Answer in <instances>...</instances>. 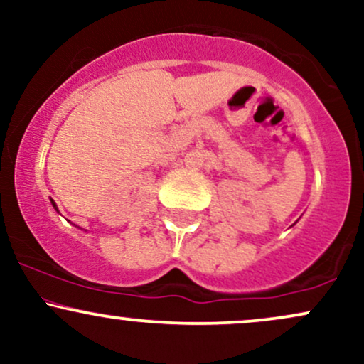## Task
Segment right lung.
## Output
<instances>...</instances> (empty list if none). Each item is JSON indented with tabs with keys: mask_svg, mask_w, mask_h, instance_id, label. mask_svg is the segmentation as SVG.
Masks as SVG:
<instances>
[{
	"mask_svg": "<svg viewBox=\"0 0 364 364\" xmlns=\"http://www.w3.org/2000/svg\"><path fill=\"white\" fill-rule=\"evenodd\" d=\"M51 202H53V200H51ZM53 207H54V208H56V210H58V207H56V203H54V202H53Z\"/></svg>",
	"mask_w": 364,
	"mask_h": 364,
	"instance_id": "right-lung-1",
	"label": "right lung"
}]
</instances>
